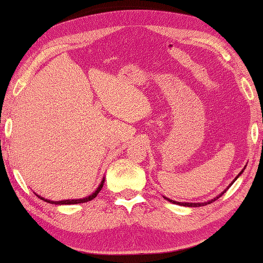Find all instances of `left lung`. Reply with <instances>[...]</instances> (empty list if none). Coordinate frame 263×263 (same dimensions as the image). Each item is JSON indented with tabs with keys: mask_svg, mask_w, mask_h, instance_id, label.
I'll return each mask as SVG.
<instances>
[{
	"mask_svg": "<svg viewBox=\"0 0 263 263\" xmlns=\"http://www.w3.org/2000/svg\"><path fill=\"white\" fill-rule=\"evenodd\" d=\"M242 173H243V169H242L241 172L239 173V174L237 175V177H235V179H234L232 182H231V184L228 186V188H226L225 190H222L219 195H217V196H216V197H213L212 199H209V201H206V202H202V203H186V202H176V201H173V199H171V198H167V197H164V198H166L167 201H169V202L173 203V204H177V205H182V206H188V208H198V206H204V205H206V204H210V203H212V202H215L216 199L219 198L222 194H225V193H226V190H228V189L230 188V186L233 184V182H235V180H237L238 177L242 174Z\"/></svg>",
	"mask_w": 263,
	"mask_h": 263,
	"instance_id": "8db88e82",
	"label": "left lung"
}]
</instances>
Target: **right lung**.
<instances>
[{
	"mask_svg": "<svg viewBox=\"0 0 263 263\" xmlns=\"http://www.w3.org/2000/svg\"><path fill=\"white\" fill-rule=\"evenodd\" d=\"M104 181H105V177H103V180L101 181V183L99 185V188H97L94 193H92L91 195L87 196V197H83V198H77V199H62V201H51V199H47V198H44L42 197L41 195H37L39 198L42 199V201H45L47 203L50 204H55V205H69V204H80V203H86V202H89L91 201V199H94L97 195H99V193L102 189V186H103L104 184Z\"/></svg>",
	"mask_w": 263,
	"mask_h": 263,
	"instance_id": "obj_1",
	"label": "right lung"
}]
</instances>
